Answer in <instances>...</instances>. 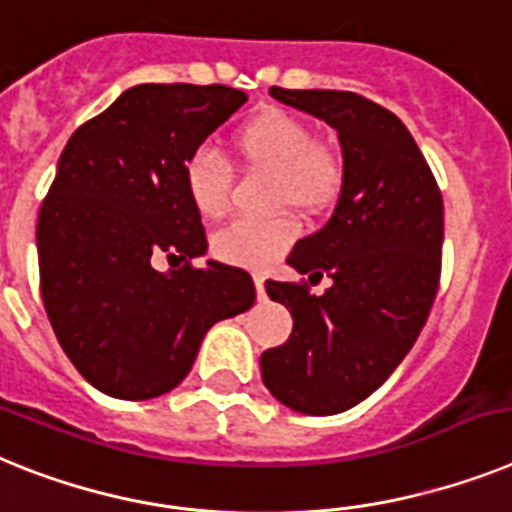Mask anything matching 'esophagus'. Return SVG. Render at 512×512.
<instances>
[{
	"mask_svg": "<svg viewBox=\"0 0 512 512\" xmlns=\"http://www.w3.org/2000/svg\"><path fill=\"white\" fill-rule=\"evenodd\" d=\"M255 289H257V299H265V276H260V273L255 276Z\"/></svg>",
	"mask_w": 512,
	"mask_h": 512,
	"instance_id": "1",
	"label": "esophagus"
}]
</instances>
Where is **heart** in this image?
<instances>
[{
    "mask_svg": "<svg viewBox=\"0 0 512 512\" xmlns=\"http://www.w3.org/2000/svg\"><path fill=\"white\" fill-rule=\"evenodd\" d=\"M231 148L247 169L268 171L270 205L317 213L341 192L343 158L338 150L315 140V130L291 111H257L234 132ZM184 192L203 218H221L229 208L231 174L226 163L208 148L195 150L184 161ZM296 226L291 218L234 221L213 236V252L236 268L265 270L291 247Z\"/></svg>",
    "mask_w": 512,
    "mask_h": 512,
    "instance_id": "b5f03b06",
    "label": "heart"
}]
</instances>
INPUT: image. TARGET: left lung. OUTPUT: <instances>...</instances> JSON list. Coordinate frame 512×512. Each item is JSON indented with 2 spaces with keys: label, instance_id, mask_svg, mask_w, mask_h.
<instances>
[{
  "label": "left lung",
  "instance_id": "left-lung-1",
  "mask_svg": "<svg viewBox=\"0 0 512 512\" xmlns=\"http://www.w3.org/2000/svg\"><path fill=\"white\" fill-rule=\"evenodd\" d=\"M270 96L338 132L343 184L328 223L289 255L309 283L328 276L330 289L312 296L307 281H265L294 330L260 356V369L283 406L341 414L375 393L422 333L440 286L442 195L406 124L380 103L278 85Z\"/></svg>",
  "mask_w": 512,
  "mask_h": 512
}]
</instances>
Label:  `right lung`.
Listing matches in <instances>:
<instances>
[{"label":"right lung","instance_id":"obj_1","mask_svg":"<svg viewBox=\"0 0 512 512\" xmlns=\"http://www.w3.org/2000/svg\"><path fill=\"white\" fill-rule=\"evenodd\" d=\"M244 101L226 85H135L64 145L36 226L41 296L59 346L101 393H169L205 333L255 304L247 270L192 265L208 239L182 176ZM161 254L169 274L152 265Z\"/></svg>","mask_w":512,"mask_h":512}]
</instances>
